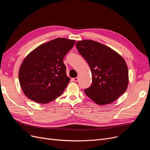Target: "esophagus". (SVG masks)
I'll return each instance as SVG.
<instances>
[{
	"mask_svg": "<svg viewBox=\"0 0 150 150\" xmlns=\"http://www.w3.org/2000/svg\"><path fill=\"white\" fill-rule=\"evenodd\" d=\"M72 80H73V81H75V82H76V81H78V80H79V78H78V77H76V78L72 79Z\"/></svg>",
	"mask_w": 150,
	"mask_h": 150,
	"instance_id": "esophagus-1",
	"label": "esophagus"
}]
</instances>
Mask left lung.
I'll use <instances>...</instances> for the list:
<instances>
[{
    "mask_svg": "<svg viewBox=\"0 0 150 150\" xmlns=\"http://www.w3.org/2000/svg\"><path fill=\"white\" fill-rule=\"evenodd\" d=\"M76 49L87 62L92 82L85 94L100 105L113 102L127 90L128 70L123 58L111 48L93 40L77 42Z\"/></svg>",
    "mask_w": 150,
    "mask_h": 150,
    "instance_id": "8db88e82",
    "label": "left lung"
}]
</instances>
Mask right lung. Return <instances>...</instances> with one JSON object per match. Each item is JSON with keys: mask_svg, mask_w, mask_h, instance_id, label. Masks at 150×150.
Instances as JSON below:
<instances>
[{"mask_svg": "<svg viewBox=\"0 0 150 150\" xmlns=\"http://www.w3.org/2000/svg\"><path fill=\"white\" fill-rule=\"evenodd\" d=\"M75 40L57 38L40 45L23 60L18 80L28 98L45 104L60 96L69 83L64 58Z\"/></svg>", "mask_w": 150, "mask_h": 150, "instance_id": "obj_1", "label": "right lung"}]
</instances>
